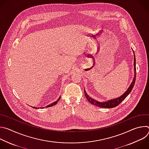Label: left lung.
Segmentation results:
<instances>
[{"instance_id": "1", "label": "left lung", "mask_w": 149, "mask_h": 149, "mask_svg": "<svg viewBox=\"0 0 149 149\" xmlns=\"http://www.w3.org/2000/svg\"><path fill=\"white\" fill-rule=\"evenodd\" d=\"M134 78H133V82H132L131 85L130 86V87H129L128 90H127L124 94H123V95H122L121 97L116 98V99H114V100H110L109 101L105 102H100L99 101H95L94 100H93V98H91V97H90L86 93V91H84V94L86 95L87 99L88 100V101L91 103L92 104L98 106V107H101V108H107V109H110V108H114L117 107L118 105H119L127 97L128 95L130 92L132 91L134 86L135 84V81H136V58H135V55H134Z\"/></svg>"}]
</instances>
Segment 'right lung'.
Wrapping results in <instances>:
<instances>
[{
	"instance_id": "1",
	"label": "right lung",
	"mask_w": 149,
	"mask_h": 149,
	"mask_svg": "<svg viewBox=\"0 0 149 149\" xmlns=\"http://www.w3.org/2000/svg\"><path fill=\"white\" fill-rule=\"evenodd\" d=\"M60 98L61 97H59L58 100H57V101H55L54 102H52L51 104H49V105H47V107H47V108H48V107H52V106H54V105H55L56 104H57V102H58V101L60 100ZM32 108H33V109H37V107H32ZM41 109H42V108H44V107H40Z\"/></svg>"
}]
</instances>
